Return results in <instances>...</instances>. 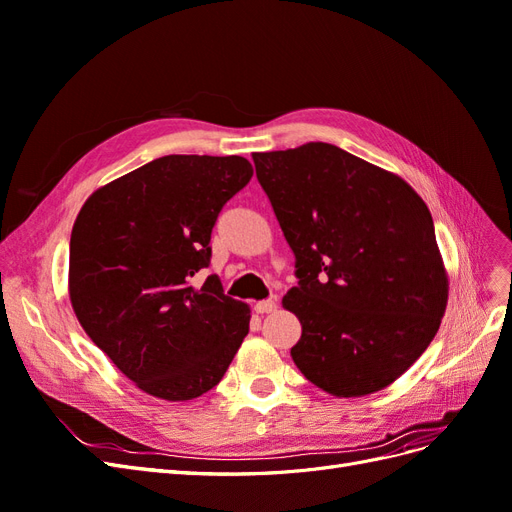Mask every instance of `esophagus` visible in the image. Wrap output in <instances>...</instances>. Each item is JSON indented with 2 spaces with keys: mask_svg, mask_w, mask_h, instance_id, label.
Listing matches in <instances>:
<instances>
[{
  "mask_svg": "<svg viewBox=\"0 0 512 512\" xmlns=\"http://www.w3.org/2000/svg\"><path fill=\"white\" fill-rule=\"evenodd\" d=\"M254 309L258 314H271V312H275L277 309V303L275 301H271V299H267V301H258L256 305H254Z\"/></svg>",
  "mask_w": 512,
  "mask_h": 512,
  "instance_id": "1",
  "label": "esophagus"
}]
</instances>
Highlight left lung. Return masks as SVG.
Masks as SVG:
<instances>
[{
	"label": "left lung",
	"mask_w": 512,
	"mask_h": 512,
	"mask_svg": "<svg viewBox=\"0 0 512 512\" xmlns=\"http://www.w3.org/2000/svg\"><path fill=\"white\" fill-rule=\"evenodd\" d=\"M294 254L284 297L301 322L290 356L318 389H384L440 329L448 284L431 213L397 175L329 143L254 153Z\"/></svg>",
	"instance_id": "8db88e82"
}]
</instances>
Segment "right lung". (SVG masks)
Instances as JSON below:
<instances>
[{
  "mask_svg": "<svg viewBox=\"0 0 512 512\" xmlns=\"http://www.w3.org/2000/svg\"><path fill=\"white\" fill-rule=\"evenodd\" d=\"M254 175L239 156H164L87 198L70 237V301L85 333L145 393L185 401L222 380L250 331L211 262V230Z\"/></svg>",
  "mask_w": 512,
  "mask_h": 512,
  "instance_id": "add662e5",
  "label": "right lung"
}]
</instances>
